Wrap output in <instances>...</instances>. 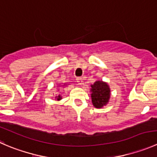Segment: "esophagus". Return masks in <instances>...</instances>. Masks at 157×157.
Here are the masks:
<instances>
[{
	"instance_id": "1",
	"label": "esophagus",
	"mask_w": 157,
	"mask_h": 157,
	"mask_svg": "<svg viewBox=\"0 0 157 157\" xmlns=\"http://www.w3.org/2000/svg\"><path fill=\"white\" fill-rule=\"evenodd\" d=\"M77 82L79 85H83V80L82 77H77Z\"/></svg>"
}]
</instances>
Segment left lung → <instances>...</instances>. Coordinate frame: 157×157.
Returning <instances> with one entry per match:
<instances>
[{
	"label": "left lung",
	"mask_w": 157,
	"mask_h": 157,
	"mask_svg": "<svg viewBox=\"0 0 157 157\" xmlns=\"http://www.w3.org/2000/svg\"><path fill=\"white\" fill-rule=\"evenodd\" d=\"M90 97L94 106L97 109L103 108L109 103L110 98V88L106 82L97 80L90 85Z\"/></svg>",
	"instance_id": "obj_1"
}]
</instances>
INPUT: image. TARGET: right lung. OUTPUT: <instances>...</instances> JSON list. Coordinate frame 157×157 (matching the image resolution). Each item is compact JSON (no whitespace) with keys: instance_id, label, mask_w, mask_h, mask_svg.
Wrapping results in <instances>:
<instances>
[{"instance_id":"1","label":"right lung","mask_w":157,"mask_h":157,"mask_svg":"<svg viewBox=\"0 0 157 157\" xmlns=\"http://www.w3.org/2000/svg\"><path fill=\"white\" fill-rule=\"evenodd\" d=\"M67 85H69L67 83H57V86H55V87H57V89H58L57 90H60V89H63V88L66 87ZM62 98H63V97H62V93H58V94H56V95H55V100H56L59 101V100H62Z\"/></svg>"}]
</instances>
